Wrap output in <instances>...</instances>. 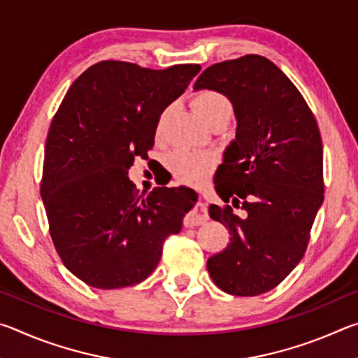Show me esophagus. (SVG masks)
Returning a JSON list of instances; mask_svg holds the SVG:
<instances>
[{
  "label": "esophagus",
  "instance_id": "34e87169",
  "mask_svg": "<svg viewBox=\"0 0 358 358\" xmlns=\"http://www.w3.org/2000/svg\"><path fill=\"white\" fill-rule=\"evenodd\" d=\"M207 221H208L207 203L199 202L196 211L185 217V226L186 227H196V226H202V224H205Z\"/></svg>",
  "mask_w": 358,
  "mask_h": 358
}]
</instances>
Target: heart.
Here are the masks:
<instances>
[{
  "label": "heart",
  "mask_w": 358,
  "mask_h": 358,
  "mask_svg": "<svg viewBox=\"0 0 358 358\" xmlns=\"http://www.w3.org/2000/svg\"><path fill=\"white\" fill-rule=\"evenodd\" d=\"M194 107L201 113V117L207 121L208 124L216 120L226 118L229 120L232 113V104L224 93L217 90H201L194 96ZM167 117V110L161 115L159 123H157V132L161 131L162 123ZM215 166V157L207 151L178 148L172 151L167 157V167L172 175L185 183H199Z\"/></svg>",
  "instance_id": "b5f03b06"
}]
</instances>
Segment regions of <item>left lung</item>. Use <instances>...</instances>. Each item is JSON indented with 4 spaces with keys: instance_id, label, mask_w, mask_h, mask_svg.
I'll list each match as a JSON object with an SVG mask.
<instances>
[{
    "instance_id": "left-lung-1",
    "label": "left lung",
    "mask_w": 358,
    "mask_h": 358,
    "mask_svg": "<svg viewBox=\"0 0 358 358\" xmlns=\"http://www.w3.org/2000/svg\"><path fill=\"white\" fill-rule=\"evenodd\" d=\"M234 104L237 136L216 171V192L231 205L208 213L230 243L207 262L224 292L256 296L275 289L306 251L324 201V151L317 121L289 77L260 55L216 63L194 83Z\"/></svg>"
}]
</instances>
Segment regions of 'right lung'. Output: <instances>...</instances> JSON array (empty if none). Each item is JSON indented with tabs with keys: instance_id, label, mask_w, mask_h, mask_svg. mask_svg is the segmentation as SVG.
Here are the masks:
<instances>
[{
	"instance_id": "right-lung-1",
	"label": "right lung",
	"mask_w": 358,
	"mask_h": 358,
	"mask_svg": "<svg viewBox=\"0 0 358 358\" xmlns=\"http://www.w3.org/2000/svg\"><path fill=\"white\" fill-rule=\"evenodd\" d=\"M201 64L166 69L106 59L71 85L48 128L41 196L59 259L96 289L148 278L169 235L178 234L196 192L155 187L145 196L128 178L155 145L161 113Z\"/></svg>"
}]
</instances>
